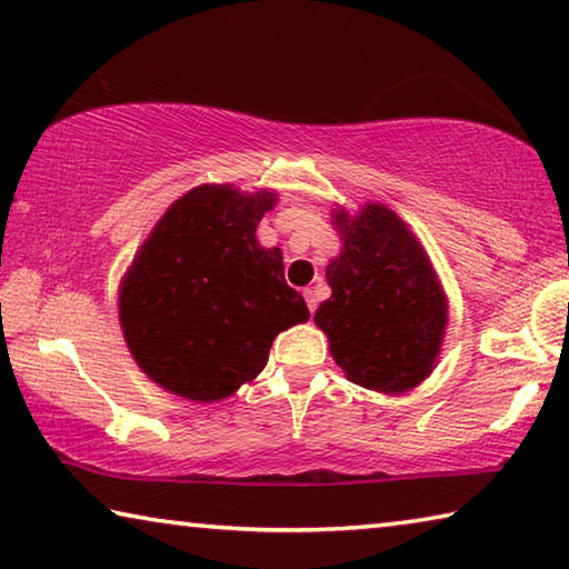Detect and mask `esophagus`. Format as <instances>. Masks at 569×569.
Returning a JSON list of instances; mask_svg holds the SVG:
<instances>
[{"instance_id":"34e87169","label":"esophagus","mask_w":569,"mask_h":569,"mask_svg":"<svg viewBox=\"0 0 569 569\" xmlns=\"http://www.w3.org/2000/svg\"><path fill=\"white\" fill-rule=\"evenodd\" d=\"M303 298H306V303H308V311L316 313V308H319V293H316V288H306Z\"/></svg>"}]
</instances>
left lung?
Segmentation results:
<instances>
[{"label": "left lung", "instance_id": "8db88e82", "mask_svg": "<svg viewBox=\"0 0 569 569\" xmlns=\"http://www.w3.org/2000/svg\"><path fill=\"white\" fill-rule=\"evenodd\" d=\"M343 250L326 268L331 298L313 321L333 361L359 387L401 393L435 369L447 326V298L407 223L383 206L349 218L336 210Z\"/></svg>", "mask_w": 569, "mask_h": 569}]
</instances>
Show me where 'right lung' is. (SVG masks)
I'll list each match as a JSON object with an SVG mask.
<instances>
[{"label":"right lung","mask_w":569,"mask_h":569,"mask_svg":"<svg viewBox=\"0 0 569 569\" xmlns=\"http://www.w3.org/2000/svg\"><path fill=\"white\" fill-rule=\"evenodd\" d=\"M276 196L200 186L168 208L120 291V323L148 377L190 401H218L263 371L273 339L308 321L281 248L256 228Z\"/></svg>","instance_id":"add662e5"}]
</instances>
